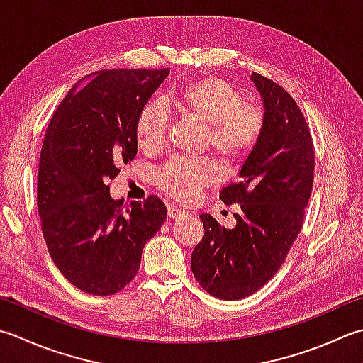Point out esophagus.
<instances>
[{"mask_svg": "<svg viewBox=\"0 0 363 363\" xmlns=\"http://www.w3.org/2000/svg\"><path fill=\"white\" fill-rule=\"evenodd\" d=\"M187 216V211H184L182 208H177V206H169L168 208V217L172 220H177Z\"/></svg>", "mask_w": 363, "mask_h": 363, "instance_id": "obj_1", "label": "esophagus"}]
</instances>
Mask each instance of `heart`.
Wrapping results in <instances>:
<instances>
[{
	"instance_id": "heart-1",
	"label": "heart",
	"mask_w": 363,
	"mask_h": 363,
	"mask_svg": "<svg viewBox=\"0 0 363 363\" xmlns=\"http://www.w3.org/2000/svg\"><path fill=\"white\" fill-rule=\"evenodd\" d=\"M184 115L208 125V143L226 163L239 162L250 154L261 138L264 116L253 105H244L242 96L231 84L216 77L196 78L174 97ZM168 111L160 102L147 104L135 124L138 146L155 152L165 145ZM218 168L209 159L174 157L157 173L159 187L177 200L190 201L203 187L214 184Z\"/></svg>"
}]
</instances>
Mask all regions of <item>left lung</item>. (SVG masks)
Listing matches in <instances>:
<instances>
[{"instance_id":"1","label":"left lung","mask_w":363,"mask_h":363,"mask_svg":"<svg viewBox=\"0 0 363 363\" xmlns=\"http://www.w3.org/2000/svg\"><path fill=\"white\" fill-rule=\"evenodd\" d=\"M264 127L239 169L223 187L225 204H239L236 226L201 214L204 238L191 253V272L209 294L238 301L264 286L281 267L303 223L313 187L315 147L299 106L280 84L253 72Z\"/></svg>"}]
</instances>
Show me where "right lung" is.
<instances>
[{
    "mask_svg": "<svg viewBox=\"0 0 363 363\" xmlns=\"http://www.w3.org/2000/svg\"><path fill=\"white\" fill-rule=\"evenodd\" d=\"M168 74L99 70L50 119L38 177L42 234L60 272L88 294L110 296L130 283L145 244L165 223L157 196L124 203L111 198L108 182L137 155V118Z\"/></svg>",
    "mask_w": 363,
    "mask_h": 363,
    "instance_id": "obj_1",
    "label": "right lung"
}]
</instances>
